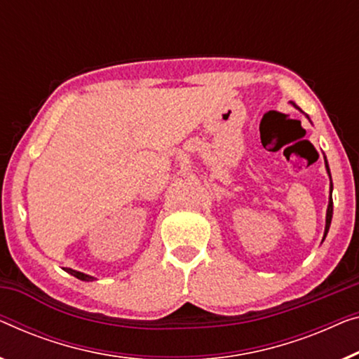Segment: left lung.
<instances>
[{
	"instance_id": "1",
	"label": "left lung",
	"mask_w": 359,
	"mask_h": 359,
	"mask_svg": "<svg viewBox=\"0 0 359 359\" xmlns=\"http://www.w3.org/2000/svg\"><path fill=\"white\" fill-rule=\"evenodd\" d=\"M298 108V107H296ZM325 165H327V160H325ZM327 173L330 176V171H329V165H327ZM332 214H334V201H332V184H330V201H329V207H327V217H325V233H324V238L327 235V231H329V226H330V222H332Z\"/></svg>"
}]
</instances>
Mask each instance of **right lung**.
<instances>
[{
	"label": "right lung",
	"instance_id": "right-lung-1",
	"mask_svg": "<svg viewBox=\"0 0 359 359\" xmlns=\"http://www.w3.org/2000/svg\"><path fill=\"white\" fill-rule=\"evenodd\" d=\"M66 272H69L71 275H74L76 278H79V280H86V282H90V280H93V277H90V275H86V273H82V272H76V270H72V269H65Z\"/></svg>",
	"mask_w": 359,
	"mask_h": 359
}]
</instances>
